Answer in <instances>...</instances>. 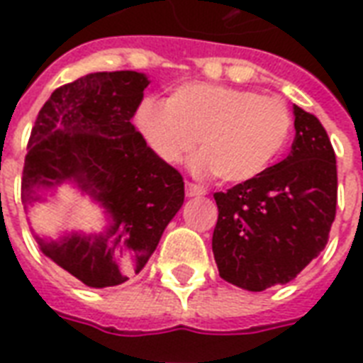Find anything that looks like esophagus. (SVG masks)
Returning <instances> with one entry per match:
<instances>
[{
    "mask_svg": "<svg viewBox=\"0 0 363 363\" xmlns=\"http://www.w3.org/2000/svg\"><path fill=\"white\" fill-rule=\"evenodd\" d=\"M186 196L188 198H198V196H203L205 188L199 186V184H194V182H186Z\"/></svg>",
    "mask_w": 363,
    "mask_h": 363,
    "instance_id": "obj_1",
    "label": "esophagus"
}]
</instances>
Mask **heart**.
<instances>
[{"label": "heart", "instance_id": "1", "mask_svg": "<svg viewBox=\"0 0 363 363\" xmlns=\"http://www.w3.org/2000/svg\"><path fill=\"white\" fill-rule=\"evenodd\" d=\"M135 122L150 148L169 164L181 162L198 143L201 152L194 167L213 171L224 182L262 175L292 131V113L282 99L211 82L182 84L167 104L145 99Z\"/></svg>", "mask_w": 363, "mask_h": 363}]
</instances>
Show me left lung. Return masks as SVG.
Returning a JSON list of instances; mask_svg holds the SVG:
<instances>
[{
  "label": "left lung",
  "mask_w": 363,
  "mask_h": 363,
  "mask_svg": "<svg viewBox=\"0 0 363 363\" xmlns=\"http://www.w3.org/2000/svg\"><path fill=\"white\" fill-rule=\"evenodd\" d=\"M292 150L250 181L216 192L213 254L235 286L286 284L324 250L335 220L337 165L324 125L294 105Z\"/></svg>",
  "instance_id": "1"
}]
</instances>
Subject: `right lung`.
Segmentation results:
<instances>
[{
  "label": "right lung",
  "instance_id": "obj_1",
  "mask_svg": "<svg viewBox=\"0 0 363 363\" xmlns=\"http://www.w3.org/2000/svg\"><path fill=\"white\" fill-rule=\"evenodd\" d=\"M148 86L137 71L90 73L56 88L31 128L22 203L75 184L107 216L99 233L37 239L45 256L90 288L122 284L145 267L184 201V181L131 124Z\"/></svg>",
  "mask_w": 363,
  "mask_h": 363
}]
</instances>
